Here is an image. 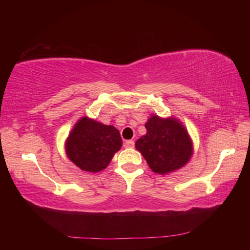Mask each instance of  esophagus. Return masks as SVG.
I'll return each instance as SVG.
<instances>
[{"mask_svg":"<svg viewBox=\"0 0 250 250\" xmlns=\"http://www.w3.org/2000/svg\"><path fill=\"white\" fill-rule=\"evenodd\" d=\"M125 148H132V147H134V141H132V140L125 141Z\"/></svg>","mask_w":250,"mask_h":250,"instance_id":"1","label":"esophagus"}]
</instances>
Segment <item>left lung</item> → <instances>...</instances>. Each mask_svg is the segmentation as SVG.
Segmentation results:
<instances>
[{
	"mask_svg": "<svg viewBox=\"0 0 250 250\" xmlns=\"http://www.w3.org/2000/svg\"><path fill=\"white\" fill-rule=\"evenodd\" d=\"M145 128L146 135L136 141L135 147L153 172L167 174L189 161L192 144L187 131L177 120L151 116Z\"/></svg>",
	"mask_w": 250,
	"mask_h": 250,
	"instance_id": "1",
	"label": "left lung"
}]
</instances>
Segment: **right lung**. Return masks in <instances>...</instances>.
<instances>
[{
  "mask_svg": "<svg viewBox=\"0 0 250 250\" xmlns=\"http://www.w3.org/2000/svg\"><path fill=\"white\" fill-rule=\"evenodd\" d=\"M121 146V136L115 126L83 117L68 136L66 153L83 171L97 173L108 166Z\"/></svg>",
  "mask_w": 250,
  "mask_h": 250,
  "instance_id": "right-lung-1",
  "label": "right lung"
}]
</instances>
